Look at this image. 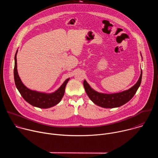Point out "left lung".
Segmentation results:
<instances>
[{
	"label": "left lung",
	"mask_w": 158,
	"mask_h": 158,
	"mask_svg": "<svg viewBox=\"0 0 158 158\" xmlns=\"http://www.w3.org/2000/svg\"><path fill=\"white\" fill-rule=\"evenodd\" d=\"M142 74L143 72L141 70V75L138 82L132 87L126 91L114 94L98 93L92 89L85 80L84 81L83 84L87 96L95 104L104 108L118 107L127 102L136 94L141 82Z\"/></svg>",
	"instance_id": "obj_1"
}]
</instances>
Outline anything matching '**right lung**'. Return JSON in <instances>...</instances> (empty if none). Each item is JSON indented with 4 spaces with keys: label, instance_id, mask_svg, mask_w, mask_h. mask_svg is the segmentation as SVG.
Listing matches in <instances>:
<instances>
[{
    "label": "right lung",
    "instance_id": "right-lung-1",
    "mask_svg": "<svg viewBox=\"0 0 158 158\" xmlns=\"http://www.w3.org/2000/svg\"><path fill=\"white\" fill-rule=\"evenodd\" d=\"M16 51L15 55V65L14 69V81L17 89L19 91L20 94L25 101H26L31 105L42 109H47L54 106L57 104L62 99L64 96L65 88L67 82L69 81V78L67 79L62 85L56 91L47 94L44 93H40L35 91H32L28 89L21 81L17 69V53Z\"/></svg>",
    "mask_w": 158,
    "mask_h": 158
}]
</instances>
